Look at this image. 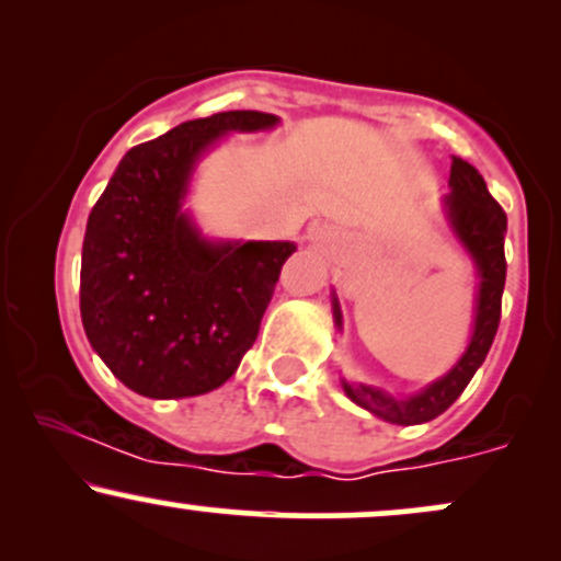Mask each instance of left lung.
I'll return each mask as SVG.
<instances>
[{"mask_svg": "<svg viewBox=\"0 0 561 561\" xmlns=\"http://www.w3.org/2000/svg\"><path fill=\"white\" fill-rule=\"evenodd\" d=\"M450 192L443 197V214L454 237L472 259L478 268V295H474V321L472 337L465 353L443 377L435 382L424 385L420 392L411 396H392V392L375 388L364 382H343L345 396L353 403L362 405L369 414L390 424H424L440 416L456 398L465 392L469 379L485 362L491 351L495 330L501 319V295H504L506 282V259H504V234H506V214L488 192L485 179L467 160L454 158L450 163ZM332 317L334 327L343 330V311H340L337 295L332 293Z\"/></svg>", "mask_w": 561, "mask_h": 561, "instance_id": "8db88e82", "label": "left lung"}]
</instances>
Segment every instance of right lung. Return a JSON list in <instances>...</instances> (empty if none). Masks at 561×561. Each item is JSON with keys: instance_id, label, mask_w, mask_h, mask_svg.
<instances>
[{"instance_id": "right-lung-1", "label": "right lung", "mask_w": 561, "mask_h": 561, "mask_svg": "<svg viewBox=\"0 0 561 561\" xmlns=\"http://www.w3.org/2000/svg\"><path fill=\"white\" fill-rule=\"evenodd\" d=\"M279 126L259 111L179 124L131 147L89 214L81 321L128 390L190 398L221 388L259 337L295 242L210 240L184 208L197 163L229 134Z\"/></svg>"}]
</instances>
